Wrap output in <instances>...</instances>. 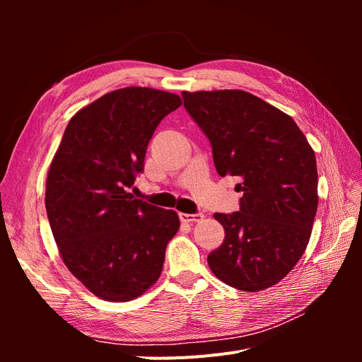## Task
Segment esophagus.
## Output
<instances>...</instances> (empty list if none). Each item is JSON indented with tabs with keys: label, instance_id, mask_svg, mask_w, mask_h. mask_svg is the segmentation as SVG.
I'll use <instances>...</instances> for the list:
<instances>
[{
	"label": "esophagus",
	"instance_id": "esophagus-1",
	"mask_svg": "<svg viewBox=\"0 0 362 362\" xmlns=\"http://www.w3.org/2000/svg\"><path fill=\"white\" fill-rule=\"evenodd\" d=\"M180 218L181 222H199L204 218V214L202 213H196V214H187V213H181L180 214Z\"/></svg>",
	"mask_w": 362,
	"mask_h": 362
}]
</instances>
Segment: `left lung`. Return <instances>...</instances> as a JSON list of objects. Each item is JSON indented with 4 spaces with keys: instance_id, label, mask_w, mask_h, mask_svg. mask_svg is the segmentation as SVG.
I'll return each mask as SVG.
<instances>
[{
    "instance_id": "obj_1",
    "label": "left lung",
    "mask_w": 362,
    "mask_h": 362,
    "mask_svg": "<svg viewBox=\"0 0 362 362\" xmlns=\"http://www.w3.org/2000/svg\"><path fill=\"white\" fill-rule=\"evenodd\" d=\"M182 100L210 140L217 173L242 180L240 211L214 214L225 240L208 266L237 290L275 286L310 242L319 204L314 151L288 115L245 90L182 92Z\"/></svg>"
}]
</instances>
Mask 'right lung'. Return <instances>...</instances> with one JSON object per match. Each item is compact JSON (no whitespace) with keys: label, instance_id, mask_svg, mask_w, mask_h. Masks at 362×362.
Wrapping results in <instances>:
<instances>
[{"label":"right lung","instance_id":"obj_1","mask_svg":"<svg viewBox=\"0 0 362 362\" xmlns=\"http://www.w3.org/2000/svg\"><path fill=\"white\" fill-rule=\"evenodd\" d=\"M181 105L175 93L125 87L69 120L48 172L45 205L64 264L98 298L133 300L161 275L178 214L128 189L144 172L149 140Z\"/></svg>","mask_w":362,"mask_h":362}]
</instances>
